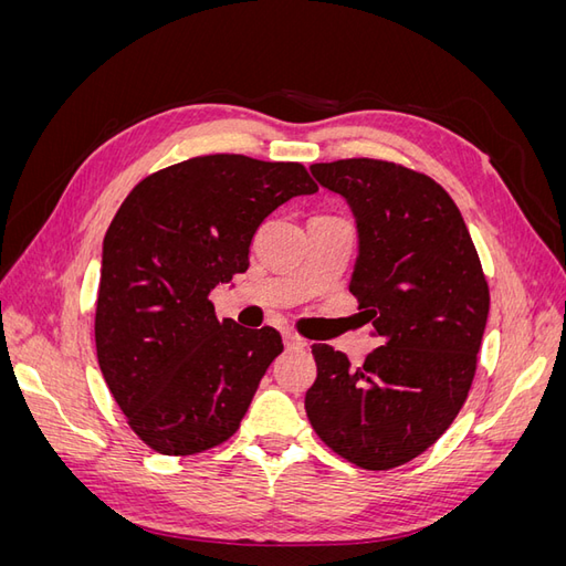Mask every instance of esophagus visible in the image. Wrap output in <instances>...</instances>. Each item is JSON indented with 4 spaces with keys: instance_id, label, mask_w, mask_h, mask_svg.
<instances>
[{
    "instance_id": "34e87169",
    "label": "esophagus",
    "mask_w": 566,
    "mask_h": 566,
    "mask_svg": "<svg viewBox=\"0 0 566 566\" xmlns=\"http://www.w3.org/2000/svg\"><path fill=\"white\" fill-rule=\"evenodd\" d=\"M283 342H285V347L287 349H304L306 347V342L302 339V337H297L295 333H283Z\"/></svg>"
}]
</instances>
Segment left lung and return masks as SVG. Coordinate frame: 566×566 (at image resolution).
Here are the masks:
<instances>
[{"instance_id": "left-lung-1", "label": "left lung", "mask_w": 566, "mask_h": 566, "mask_svg": "<svg viewBox=\"0 0 566 566\" xmlns=\"http://www.w3.org/2000/svg\"><path fill=\"white\" fill-rule=\"evenodd\" d=\"M310 169L349 205L358 238L349 290L382 347L352 368L342 352L314 345L306 418L354 465L399 468L468 399L489 318L482 264L455 202L430 177L368 158Z\"/></svg>"}]
</instances>
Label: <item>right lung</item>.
Instances as JSON below:
<instances>
[{
  "label": "right lung",
  "instance_id": "obj_1",
  "mask_svg": "<svg viewBox=\"0 0 566 566\" xmlns=\"http://www.w3.org/2000/svg\"><path fill=\"white\" fill-rule=\"evenodd\" d=\"M318 186L300 163L205 156L146 177L104 238L96 356L129 427L153 451L227 441L283 352L273 328L217 321L208 300L248 271L256 227Z\"/></svg>",
  "mask_w": 566,
  "mask_h": 566
}]
</instances>
